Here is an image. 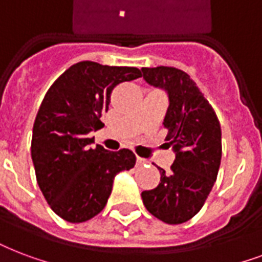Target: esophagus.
Wrapping results in <instances>:
<instances>
[{
	"label": "esophagus",
	"mask_w": 262,
	"mask_h": 262,
	"mask_svg": "<svg viewBox=\"0 0 262 262\" xmlns=\"http://www.w3.org/2000/svg\"><path fill=\"white\" fill-rule=\"evenodd\" d=\"M145 163H148V161H147V159L137 157V159H136V165H137V166H143V165H145Z\"/></svg>",
	"instance_id": "esophagus-1"
}]
</instances>
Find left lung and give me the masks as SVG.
<instances>
[{
  "label": "left lung",
  "mask_w": 262,
  "mask_h": 262,
  "mask_svg": "<svg viewBox=\"0 0 262 262\" xmlns=\"http://www.w3.org/2000/svg\"><path fill=\"white\" fill-rule=\"evenodd\" d=\"M143 78L169 96L163 119L166 144L176 159L170 171L158 167L161 183L143 191L145 209L166 224H183L202 209L221 162V127L214 110L188 74L174 67H143Z\"/></svg>",
  "instance_id": "left-lung-1"
}]
</instances>
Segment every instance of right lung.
<instances>
[{
    "label": "right lung",
    "instance_id": "add662e5",
    "mask_svg": "<svg viewBox=\"0 0 262 262\" xmlns=\"http://www.w3.org/2000/svg\"><path fill=\"white\" fill-rule=\"evenodd\" d=\"M141 77L136 67L79 61L49 88L39 105L31 139L37 183L49 206L69 223L93 219L107 205L114 177L135 166L130 149L89 148L92 130L103 126L111 92Z\"/></svg>",
    "mask_w": 262,
    "mask_h": 262
}]
</instances>
